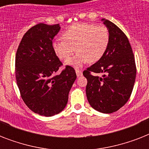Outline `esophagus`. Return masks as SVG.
I'll return each instance as SVG.
<instances>
[{
    "mask_svg": "<svg viewBox=\"0 0 149 149\" xmlns=\"http://www.w3.org/2000/svg\"><path fill=\"white\" fill-rule=\"evenodd\" d=\"M76 73H77V76L78 77H81L82 75H83V72H82L81 70H78V69H76Z\"/></svg>",
    "mask_w": 149,
    "mask_h": 149,
    "instance_id": "esophagus-1",
    "label": "esophagus"
}]
</instances>
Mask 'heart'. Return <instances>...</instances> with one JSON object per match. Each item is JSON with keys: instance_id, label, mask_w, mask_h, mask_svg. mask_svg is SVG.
I'll list each match as a JSON object with an SVG mask.
<instances>
[{"instance_id": "b5f03b06", "label": "heart", "mask_w": 149, "mask_h": 149, "mask_svg": "<svg viewBox=\"0 0 149 149\" xmlns=\"http://www.w3.org/2000/svg\"><path fill=\"white\" fill-rule=\"evenodd\" d=\"M63 39L53 42L54 51L58 58L65 60L74 53L77 55L65 62L66 65L80 67L87 61L97 62L106 52L110 42V32L105 25L77 24L64 31Z\"/></svg>"}]
</instances>
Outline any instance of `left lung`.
<instances>
[{
  "label": "left lung",
  "instance_id": "left-lung-1",
  "mask_svg": "<svg viewBox=\"0 0 149 149\" xmlns=\"http://www.w3.org/2000/svg\"><path fill=\"white\" fill-rule=\"evenodd\" d=\"M110 32V42L102 58L83 74L87 79L86 97L96 111L111 113L118 111L129 100L133 91L136 65L128 38L113 22L101 20ZM102 74L101 77L92 75Z\"/></svg>",
  "mask_w": 149,
  "mask_h": 149
}]
</instances>
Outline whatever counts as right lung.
I'll return each instance as SVG.
<instances>
[{
  "mask_svg": "<svg viewBox=\"0 0 149 149\" xmlns=\"http://www.w3.org/2000/svg\"><path fill=\"white\" fill-rule=\"evenodd\" d=\"M59 24L39 23L24 34L15 57V77L24 104L39 115L60 113L68 102L69 93L77 79L75 70L63 65L52 46Z\"/></svg>",
  "mask_w": 149,
  "mask_h": 149,
  "instance_id": "add662e5",
  "label": "right lung"
}]
</instances>
